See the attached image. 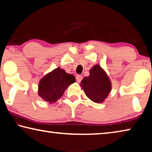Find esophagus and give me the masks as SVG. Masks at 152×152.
I'll use <instances>...</instances> for the list:
<instances>
[{"label": "esophagus", "mask_w": 152, "mask_h": 152, "mask_svg": "<svg viewBox=\"0 0 152 152\" xmlns=\"http://www.w3.org/2000/svg\"><path fill=\"white\" fill-rule=\"evenodd\" d=\"M76 81L78 82H80L82 80V76L80 75H77L76 76Z\"/></svg>", "instance_id": "obj_1"}]
</instances>
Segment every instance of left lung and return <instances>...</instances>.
Here are the masks:
<instances>
[{"label":"left lung","mask_w":152,"mask_h":152,"mask_svg":"<svg viewBox=\"0 0 152 152\" xmlns=\"http://www.w3.org/2000/svg\"><path fill=\"white\" fill-rule=\"evenodd\" d=\"M80 86L86 96L96 103L103 102L111 91L109 77L99 65L92 67L90 75L82 79Z\"/></svg>","instance_id":"8db88e82"}]
</instances>
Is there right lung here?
<instances>
[{
  "label": "right lung",
  "mask_w": 152,
  "mask_h": 152,
  "mask_svg": "<svg viewBox=\"0 0 152 152\" xmlns=\"http://www.w3.org/2000/svg\"><path fill=\"white\" fill-rule=\"evenodd\" d=\"M75 82V77L58 68L45 76L39 84L38 94L50 103L55 102L62 96L69 85Z\"/></svg>",
  "instance_id": "right-lung-1"
}]
</instances>
